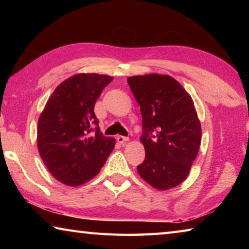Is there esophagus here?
Here are the masks:
<instances>
[{"label": "esophagus", "mask_w": 249, "mask_h": 249, "mask_svg": "<svg viewBox=\"0 0 249 249\" xmlns=\"http://www.w3.org/2000/svg\"><path fill=\"white\" fill-rule=\"evenodd\" d=\"M116 140H117V142H120V144H125L126 142H128V138L127 137H125V136H117L116 137Z\"/></svg>", "instance_id": "1"}]
</instances>
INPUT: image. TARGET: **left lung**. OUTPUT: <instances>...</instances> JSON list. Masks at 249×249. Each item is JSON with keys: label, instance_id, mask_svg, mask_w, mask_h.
<instances>
[{"label": "left lung", "instance_id": "8db88e82", "mask_svg": "<svg viewBox=\"0 0 249 249\" xmlns=\"http://www.w3.org/2000/svg\"><path fill=\"white\" fill-rule=\"evenodd\" d=\"M141 107L145 160L140 176L157 190L187 179L201 144V124L193 100L170 75L150 73L127 79Z\"/></svg>", "mask_w": 249, "mask_h": 249}]
</instances>
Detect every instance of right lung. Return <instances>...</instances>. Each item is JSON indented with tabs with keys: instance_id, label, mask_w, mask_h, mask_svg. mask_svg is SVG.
Here are the masks:
<instances>
[{
	"instance_id": "right-lung-1",
	"label": "right lung",
	"mask_w": 249,
	"mask_h": 249,
	"mask_svg": "<svg viewBox=\"0 0 249 249\" xmlns=\"http://www.w3.org/2000/svg\"><path fill=\"white\" fill-rule=\"evenodd\" d=\"M113 77L77 73L66 79L49 96L37 125V146L54 178L70 187L99 174L115 145L100 132L94 114L96 100ZM96 134L91 135L93 124Z\"/></svg>"
}]
</instances>
